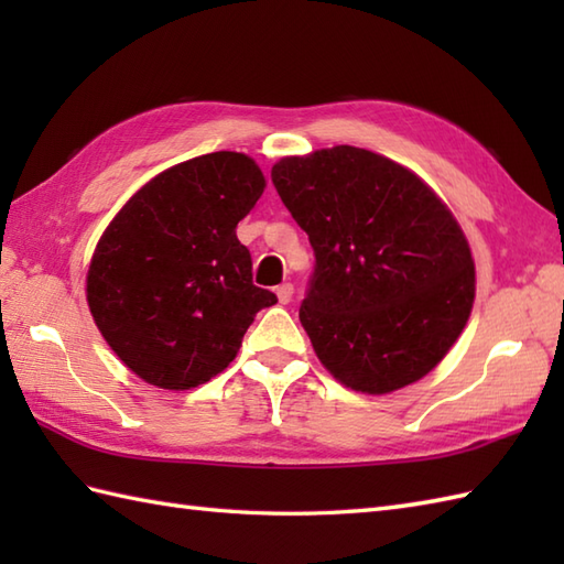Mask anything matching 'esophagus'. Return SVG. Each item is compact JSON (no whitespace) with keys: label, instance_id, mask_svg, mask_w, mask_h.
Listing matches in <instances>:
<instances>
[{"label":"esophagus","instance_id":"obj_1","mask_svg":"<svg viewBox=\"0 0 564 564\" xmlns=\"http://www.w3.org/2000/svg\"><path fill=\"white\" fill-rule=\"evenodd\" d=\"M275 295H279L281 305H289L293 301V283H281L279 289H275Z\"/></svg>","mask_w":564,"mask_h":564}]
</instances>
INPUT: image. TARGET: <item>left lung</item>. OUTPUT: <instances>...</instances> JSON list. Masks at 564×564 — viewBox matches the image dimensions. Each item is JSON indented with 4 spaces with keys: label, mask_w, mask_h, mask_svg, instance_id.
I'll list each match as a JSON object with an SVG mask.
<instances>
[{
    "label": "left lung",
    "mask_w": 564,
    "mask_h": 564,
    "mask_svg": "<svg viewBox=\"0 0 564 564\" xmlns=\"http://www.w3.org/2000/svg\"><path fill=\"white\" fill-rule=\"evenodd\" d=\"M271 182L315 251L301 322L322 366L368 394L424 378L475 301L470 245L446 203L351 145L283 158Z\"/></svg>",
    "instance_id": "1"
}]
</instances>
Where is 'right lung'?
<instances>
[{
	"label": "right lung",
	"instance_id": "obj_1",
	"mask_svg": "<svg viewBox=\"0 0 564 564\" xmlns=\"http://www.w3.org/2000/svg\"><path fill=\"white\" fill-rule=\"evenodd\" d=\"M242 152H210L158 174L106 227L87 303L116 356L150 386L188 390L230 366L261 307L237 223L263 194Z\"/></svg>",
	"mask_w": 564,
	"mask_h": 564
}]
</instances>
